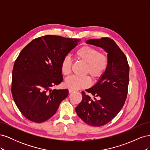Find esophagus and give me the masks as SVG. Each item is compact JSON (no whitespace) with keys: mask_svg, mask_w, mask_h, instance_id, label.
<instances>
[{"mask_svg":"<svg viewBox=\"0 0 150 150\" xmlns=\"http://www.w3.org/2000/svg\"><path fill=\"white\" fill-rule=\"evenodd\" d=\"M74 90L71 89H69V93H71L74 92Z\"/></svg>","mask_w":150,"mask_h":150,"instance_id":"obj_1","label":"esophagus"}]
</instances>
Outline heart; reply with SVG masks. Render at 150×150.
I'll use <instances>...</instances> for the list:
<instances>
[{
    "instance_id": "1",
    "label": "heart",
    "mask_w": 150,
    "mask_h": 150,
    "mask_svg": "<svg viewBox=\"0 0 150 150\" xmlns=\"http://www.w3.org/2000/svg\"><path fill=\"white\" fill-rule=\"evenodd\" d=\"M74 57L76 60L86 64L84 75L89 74L94 81L101 79L109 66V58L105 52H99L96 47L85 45L76 51ZM60 71L64 76H69L72 71V62L65 57L60 64ZM91 84V79L86 76L82 78L72 76L66 79L64 86L73 90L88 88Z\"/></svg>"
}]
</instances>
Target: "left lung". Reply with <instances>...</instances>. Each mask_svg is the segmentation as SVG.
Wrapping results in <instances>:
<instances>
[{
  "label": "left lung",
  "mask_w": 150,
  "mask_h": 150,
  "mask_svg": "<svg viewBox=\"0 0 150 150\" xmlns=\"http://www.w3.org/2000/svg\"><path fill=\"white\" fill-rule=\"evenodd\" d=\"M87 43L103 48L108 52L109 66L105 73L92 88L84 91L76 108L78 116L92 126H101L110 122L123 106L128 94L129 67L127 58L112 39H89Z\"/></svg>",
  "instance_id": "obj_1"
}]
</instances>
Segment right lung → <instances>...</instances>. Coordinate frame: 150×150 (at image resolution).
<instances>
[{
	"label": "right lung",
	"mask_w": 150,
	"mask_h": 150,
	"mask_svg": "<svg viewBox=\"0 0 150 150\" xmlns=\"http://www.w3.org/2000/svg\"><path fill=\"white\" fill-rule=\"evenodd\" d=\"M78 41L46 35L33 40L20 52L13 67L11 91L27 119L38 123L47 121L68 96L67 89H49L62 81L61 62Z\"/></svg>",
	"instance_id": "right-lung-1"
}]
</instances>
